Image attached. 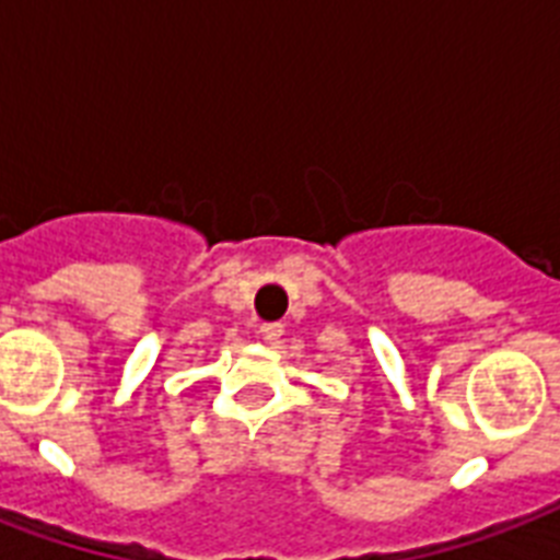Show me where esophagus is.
<instances>
[{"mask_svg": "<svg viewBox=\"0 0 560 560\" xmlns=\"http://www.w3.org/2000/svg\"><path fill=\"white\" fill-rule=\"evenodd\" d=\"M258 334H261L264 342H279V337L284 334V328H281L279 323H264L261 328H258Z\"/></svg>", "mask_w": 560, "mask_h": 560, "instance_id": "1", "label": "esophagus"}]
</instances>
